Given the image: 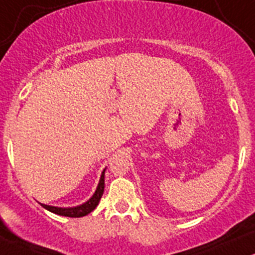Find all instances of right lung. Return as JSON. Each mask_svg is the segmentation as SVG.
<instances>
[{"mask_svg": "<svg viewBox=\"0 0 255 255\" xmlns=\"http://www.w3.org/2000/svg\"><path fill=\"white\" fill-rule=\"evenodd\" d=\"M105 170H106V168L102 172L99 184H98L97 190L94 191L93 196H92L88 201H86L85 203H82V205L76 206V207H66V208H64V207H54V206L43 205V203H40V205L43 207L44 209H47V211L52 212V213L58 214V215H63V217H70V218L85 217V215L89 214L92 211H94V209L97 208V206L99 205L100 198H102L103 194H104Z\"/></svg>", "mask_w": 255, "mask_h": 255, "instance_id": "obj_1", "label": "right lung"}]
</instances>
